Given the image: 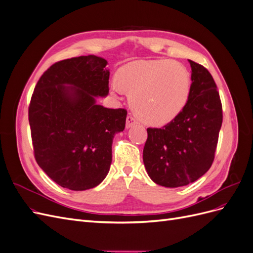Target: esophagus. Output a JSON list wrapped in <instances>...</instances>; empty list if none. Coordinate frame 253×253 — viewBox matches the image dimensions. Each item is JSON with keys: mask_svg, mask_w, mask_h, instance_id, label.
I'll use <instances>...</instances> for the list:
<instances>
[{"mask_svg": "<svg viewBox=\"0 0 253 253\" xmlns=\"http://www.w3.org/2000/svg\"><path fill=\"white\" fill-rule=\"evenodd\" d=\"M135 125H137V120L134 118V116H132V115H128L126 117V127H131Z\"/></svg>", "mask_w": 253, "mask_h": 253, "instance_id": "esophagus-1", "label": "esophagus"}]
</instances>
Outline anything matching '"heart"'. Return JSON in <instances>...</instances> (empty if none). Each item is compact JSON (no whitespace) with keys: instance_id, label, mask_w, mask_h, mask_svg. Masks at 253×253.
<instances>
[{"instance_id":"1","label":"heart","mask_w":253,"mask_h":253,"mask_svg":"<svg viewBox=\"0 0 253 253\" xmlns=\"http://www.w3.org/2000/svg\"><path fill=\"white\" fill-rule=\"evenodd\" d=\"M119 90L131 95L135 113L144 122L162 126L174 119L185 108L192 79L188 68L169 59L135 61L120 67L116 74Z\"/></svg>"}]
</instances>
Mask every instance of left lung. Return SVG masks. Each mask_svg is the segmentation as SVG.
I'll return each instance as SVG.
<instances>
[{"mask_svg":"<svg viewBox=\"0 0 253 253\" xmlns=\"http://www.w3.org/2000/svg\"><path fill=\"white\" fill-rule=\"evenodd\" d=\"M191 93L185 108L163 127H148L143 163L151 179L167 188L187 186L210 169L223 108L209 71L189 60Z\"/></svg>","mask_w":253,"mask_h":253,"instance_id":"left-lung-1","label":"left lung"}]
</instances>
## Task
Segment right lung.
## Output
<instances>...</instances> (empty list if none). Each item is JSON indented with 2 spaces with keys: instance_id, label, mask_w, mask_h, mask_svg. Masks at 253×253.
I'll return each instance as SVG.
<instances>
[{
  "instance_id": "1",
  "label": "right lung",
  "mask_w": 253,
  "mask_h": 253,
  "mask_svg": "<svg viewBox=\"0 0 253 253\" xmlns=\"http://www.w3.org/2000/svg\"><path fill=\"white\" fill-rule=\"evenodd\" d=\"M106 64L93 55L59 61L44 72L30 99L36 162L63 188L98 186L110 170L114 135L125 129L126 110L96 104L95 97L109 94Z\"/></svg>"
}]
</instances>
